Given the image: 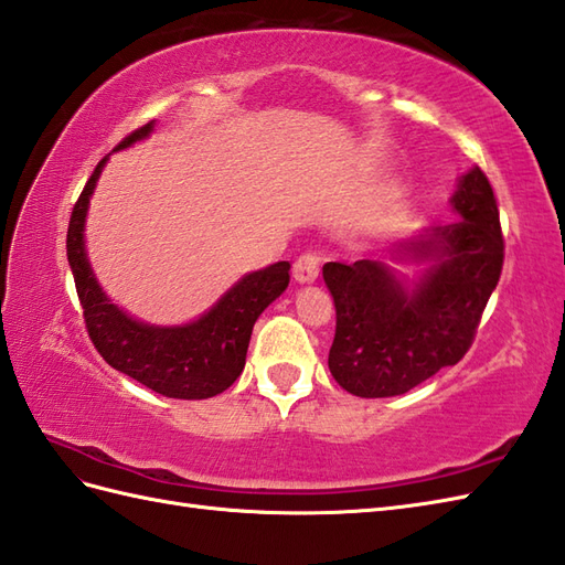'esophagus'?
Wrapping results in <instances>:
<instances>
[{"mask_svg":"<svg viewBox=\"0 0 565 565\" xmlns=\"http://www.w3.org/2000/svg\"><path fill=\"white\" fill-rule=\"evenodd\" d=\"M320 274V257L315 253H302L294 263V279L298 284H312Z\"/></svg>","mask_w":565,"mask_h":565,"instance_id":"34e87169","label":"esophagus"}]
</instances>
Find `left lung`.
<instances>
[{"instance_id":"left-lung-1","label":"left lung","mask_w":565,"mask_h":565,"mask_svg":"<svg viewBox=\"0 0 565 565\" xmlns=\"http://www.w3.org/2000/svg\"><path fill=\"white\" fill-rule=\"evenodd\" d=\"M451 205L460 220L403 245L434 263L413 288L372 259L322 267L337 306L329 370L349 394H406L470 351L503 267L497 198L480 167L460 179Z\"/></svg>"}]
</instances>
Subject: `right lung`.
Instances as JSON below:
<instances>
[{"mask_svg": "<svg viewBox=\"0 0 565 565\" xmlns=\"http://www.w3.org/2000/svg\"><path fill=\"white\" fill-rule=\"evenodd\" d=\"M152 121L128 134L117 150L150 136ZM107 162L99 159L85 183L66 231V255L74 271L83 320L97 353L142 386L167 398H210L226 392L245 367V353L257 317L288 286V263L243 277L200 320L183 327H150L119 310L97 286L85 257L83 224L88 202Z\"/></svg>", "mask_w": 565, "mask_h": 565, "instance_id": "1", "label": "right lung"}]
</instances>
